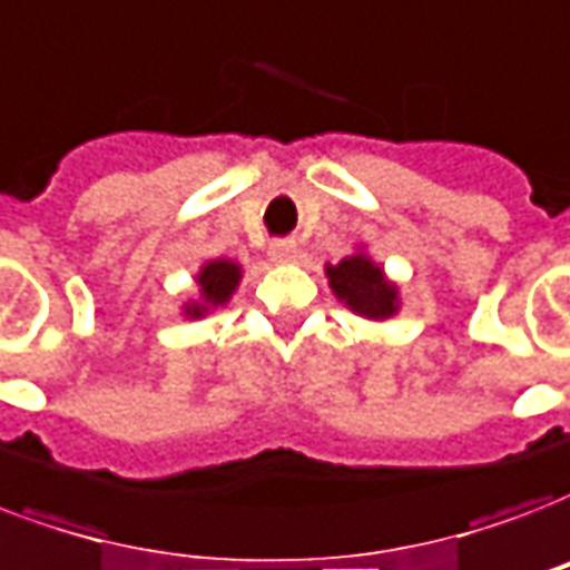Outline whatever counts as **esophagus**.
I'll return each mask as SVG.
<instances>
[{
  "label": "esophagus",
  "mask_w": 570,
  "mask_h": 570,
  "mask_svg": "<svg viewBox=\"0 0 570 570\" xmlns=\"http://www.w3.org/2000/svg\"><path fill=\"white\" fill-rule=\"evenodd\" d=\"M268 256H272L275 263H281V266H286V263H295V256H298V245H295L293 238H277V242H272V245H268Z\"/></svg>",
  "instance_id": "34e87169"
}]
</instances>
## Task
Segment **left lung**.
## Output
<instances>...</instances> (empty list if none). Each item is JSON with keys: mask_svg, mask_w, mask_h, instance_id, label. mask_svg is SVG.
Returning a JSON list of instances; mask_svg holds the SVG:
<instances>
[{"mask_svg": "<svg viewBox=\"0 0 570 570\" xmlns=\"http://www.w3.org/2000/svg\"><path fill=\"white\" fill-rule=\"evenodd\" d=\"M328 275V286L337 295V302H343L353 314L382 323L401 311V295H397V284H391L382 266H376L371 256L364 250L343 256L341 263H328L325 266Z\"/></svg>", "mask_w": 570, "mask_h": 570, "instance_id": "left-lung-1", "label": "left lung"}]
</instances>
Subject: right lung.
Listing matches in <instances>:
<instances>
[{
  "label": "right lung",
  "mask_w": 570,
  "mask_h": 570,
  "mask_svg": "<svg viewBox=\"0 0 570 570\" xmlns=\"http://www.w3.org/2000/svg\"><path fill=\"white\" fill-rule=\"evenodd\" d=\"M242 281V266L233 259H208L206 266L197 272V286L199 295L194 302L181 304V314L188 320H203L206 314L224 307L233 298Z\"/></svg>",
  "instance_id": "add662e5"
}]
</instances>
